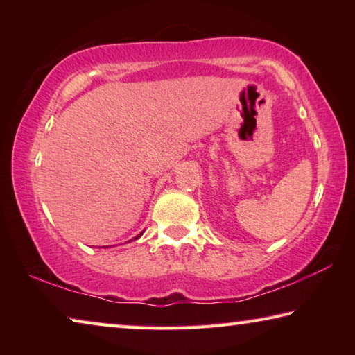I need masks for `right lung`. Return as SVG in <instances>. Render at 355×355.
I'll return each instance as SVG.
<instances>
[{
    "label": "right lung",
    "mask_w": 355,
    "mask_h": 355,
    "mask_svg": "<svg viewBox=\"0 0 355 355\" xmlns=\"http://www.w3.org/2000/svg\"><path fill=\"white\" fill-rule=\"evenodd\" d=\"M141 235H142V233H141ZM141 235H137V236H136V238H133V239H137V238H139V236H141Z\"/></svg>",
    "instance_id": "1"
}]
</instances>
